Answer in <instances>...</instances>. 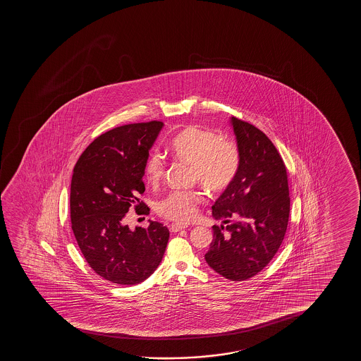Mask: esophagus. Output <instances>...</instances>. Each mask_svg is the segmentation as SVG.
Listing matches in <instances>:
<instances>
[{
    "label": "esophagus",
    "instance_id": "34e87169",
    "mask_svg": "<svg viewBox=\"0 0 361 361\" xmlns=\"http://www.w3.org/2000/svg\"><path fill=\"white\" fill-rule=\"evenodd\" d=\"M188 226H185V224H178V223H173L170 226V231L171 232H180V231H183V229H186Z\"/></svg>",
    "mask_w": 361,
    "mask_h": 361
}]
</instances>
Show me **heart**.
<instances>
[{"label":"heart","instance_id":"obj_1","mask_svg":"<svg viewBox=\"0 0 361 361\" xmlns=\"http://www.w3.org/2000/svg\"><path fill=\"white\" fill-rule=\"evenodd\" d=\"M173 158L191 165V176L203 188L221 192L237 176L240 157L232 140L219 139L217 134L196 126H188L173 137L169 145ZM165 163L159 153L149 155L144 165V178L157 186L164 176ZM200 202L195 191H173L158 203V213L163 217L185 223L192 219Z\"/></svg>","mask_w":361,"mask_h":361}]
</instances>
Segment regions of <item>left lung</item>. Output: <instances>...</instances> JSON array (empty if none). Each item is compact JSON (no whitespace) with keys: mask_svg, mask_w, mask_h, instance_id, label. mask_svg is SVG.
I'll return each instance as SVG.
<instances>
[{"mask_svg":"<svg viewBox=\"0 0 361 361\" xmlns=\"http://www.w3.org/2000/svg\"><path fill=\"white\" fill-rule=\"evenodd\" d=\"M240 164L237 176L212 206L213 240L204 259L214 271L244 281L275 257L286 233L290 196L286 166L267 134L232 117Z\"/></svg>","mask_w":361,"mask_h":361,"instance_id":"left-lung-1","label":"left lung"}]
</instances>
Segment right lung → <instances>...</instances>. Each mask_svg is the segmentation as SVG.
I'll return each mask as SVG.
<instances>
[{"mask_svg":"<svg viewBox=\"0 0 361 361\" xmlns=\"http://www.w3.org/2000/svg\"><path fill=\"white\" fill-rule=\"evenodd\" d=\"M163 122L121 126L94 139L75 165L70 217L76 242L90 267L104 280L135 285L161 262L169 229L150 221L148 228L124 224L129 208L148 214L139 200L145 191L144 165Z\"/></svg>","mask_w":361,"mask_h":361,"instance_id":"add662e5","label":"right lung"}]
</instances>
